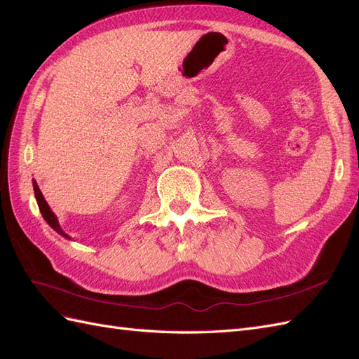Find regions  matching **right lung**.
Here are the masks:
<instances>
[{
    "mask_svg": "<svg viewBox=\"0 0 359 359\" xmlns=\"http://www.w3.org/2000/svg\"><path fill=\"white\" fill-rule=\"evenodd\" d=\"M32 187H34V194H36V201H37V205H39V210H40V212H41V215H43V219L46 220V223L52 227L53 231L55 232H58L61 236H64L66 238V240H72V236H69L66 232H64L62 229H61V226H60V223H58V219H57V215L52 212V210H50V206L48 205V202L45 201V198H43V194H41V191H40V189H39V186H37V182H36V180H32Z\"/></svg>",
    "mask_w": 359,
    "mask_h": 359,
    "instance_id": "obj_1",
    "label": "right lung"
}]
</instances>
